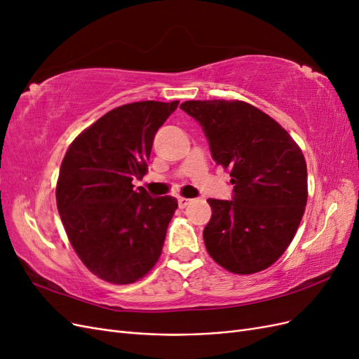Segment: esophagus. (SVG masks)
I'll list each match as a JSON object with an SVG mask.
<instances>
[{
    "label": "esophagus",
    "mask_w": 359,
    "mask_h": 359,
    "mask_svg": "<svg viewBox=\"0 0 359 359\" xmlns=\"http://www.w3.org/2000/svg\"><path fill=\"white\" fill-rule=\"evenodd\" d=\"M189 203H190V199H187V198H178V206H180V208H186Z\"/></svg>",
    "instance_id": "esophagus-1"
}]
</instances>
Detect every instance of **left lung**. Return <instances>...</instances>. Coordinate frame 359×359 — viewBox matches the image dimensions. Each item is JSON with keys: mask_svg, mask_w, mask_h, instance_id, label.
I'll return each mask as SVG.
<instances>
[{"mask_svg": "<svg viewBox=\"0 0 359 359\" xmlns=\"http://www.w3.org/2000/svg\"><path fill=\"white\" fill-rule=\"evenodd\" d=\"M180 107L201 124L233 186L232 201L208 199L205 247L233 274L259 273L285 253L306 210L302 151L277 121L245 102L190 100Z\"/></svg>", "mask_w": 359, "mask_h": 359, "instance_id": "8db88e82", "label": "left lung"}]
</instances>
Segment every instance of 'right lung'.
Here are the masks:
<instances>
[{
    "mask_svg": "<svg viewBox=\"0 0 359 359\" xmlns=\"http://www.w3.org/2000/svg\"><path fill=\"white\" fill-rule=\"evenodd\" d=\"M180 102H136L104 114L76 137L61 163L57 206L70 244L93 274L114 285L156 265L178 202L137 192L157 130Z\"/></svg>",
    "mask_w": 359,
    "mask_h": 359,
    "instance_id": "right-lung-1",
    "label": "right lung"
}]
</instances>
